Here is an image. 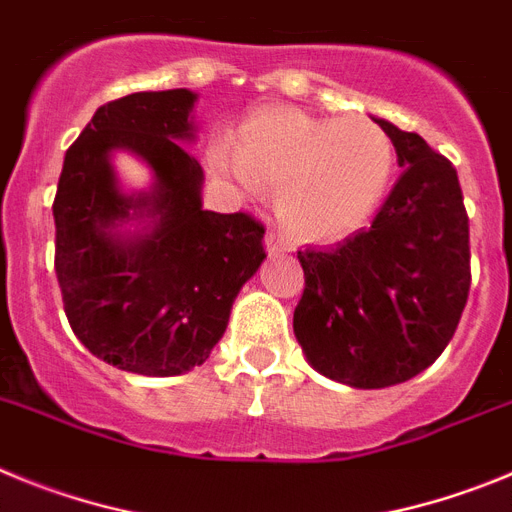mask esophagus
Wrapping results in <instances>:
<instances>
[{
  "instance_id": "34e87169",
  "label": "esophagus",
  "mask_w": 512,
  "mask_h": 512,
  "mask_svg": "<svg viewBox=\"0 0 512 512\" xmlns=\"http://www.w3.org/2000/svg\"><path fill=\"white\" fill-rule=\"evenodd\" d=\"M289 248H292V243H289V238L284 233H279V230H269L266 233V251L269 253H287Z\"/></svg>"
}]
</instances>
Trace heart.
Instances as JSON below:
<instances>
[{
	"instance_id": "obj_1",
	"label": "heart",
	"mask_w": 512,
	"mask_h": 512,
	"mask_svg": "<svg viewBox=\"0 0 512 512\" xmlns=\"http://www.w3.org/2000/svg\"><path fill=\"white\" fill-rule=\"evenodd\" d=\"M215 166L238 184L279 189V212L307 238H341L382 200L395 166L390 135L351 115L320 120L300 110L253 115L238 135V161L215 153Z\"/></svg>"
}]
</instances>
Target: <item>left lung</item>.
Here are the masks:
<instances>
[{
	"mask_svg": "<svg viewBox=\"0 0 512 512\" xmlns=\"http://www.w3.org/2000/svg\"><path fill=\"white\" fill-rule=\"evenodd\" d=\"M377 122L402 176L372 225L336 246L297 251V341L320 374L361 390L428 369L454 338L472 284L456 169L418 133Z\"/></svg>",
	"mask_w": 512,
	"mask_h": 512,
	"instance_id": "obj_1",
	"label": "left lung"
}]
</instances>
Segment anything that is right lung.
Returning a JSON list of instances; mask_svg holds the SVG:
<instances>
[{"label":"right lung","instance_id":"1","mask_svg":"<svg viewBox=\"0 0 512 512\" xmlns=\"http://www.w3.org/2000/svg\"><path fill=\"white\" fill-rule=\"evenodd\" d=\"M194 99L169 89L102 104L63 158L53 200L63 310L76 338L122 372L174 377L205 364L266 259L256 217L202 210V166L179 143L192 138ZM117 147L152 166L151 195L119 192ZM138 214L152 217L148 234L114 233Z\"/></svg>","mask_w":512,"mask_h":512}]
</instances>
